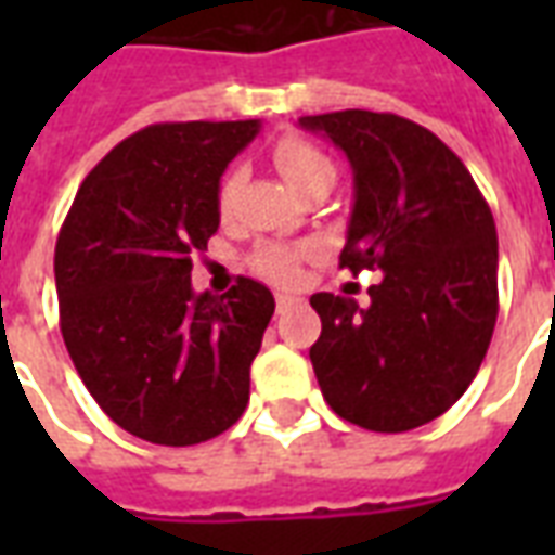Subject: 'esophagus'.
<instances>
[{"instance_id":"esophagus-1","label":"esophagus","mask_w":555,"mask_h":555,"mask_svg":"<svg viewBox=\"0 0 555 555\" xmlns=\"http://www.w3.org/2000/svg\"><path fill=\"white\" fill-rule=\"evenodd\" d=\"M297 297H291V294H276V309L279 312H288L291 306H297Z\"/></svg>"}]
</instances>
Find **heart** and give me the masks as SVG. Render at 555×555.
Instances as JSON below:
<instances>
[{"label":"heart","instance_id":"obj_1","mask_svg":"<svg viewBox=\"0 0 555 555\" xmlns=\"http://www.w3.org/2000/svg\"><path fill=\"white\" fill-rule=\"evenodd\" d=\"M273 163L276 169L285 175V181L294 186V190H306L312 186L314 181H336V166L333 159L326 157L321 147H314L312 142L297 137L279 139L273 145ZM237 190H241V169H229L222 178H219L217 186V207L219 214H229L234 207V198H237ZM297 261H300V253L288 246V243H264L261 249H255L253 255V270L258 276L270 279V282H279V285H288L297 279Z\"/></svg>","mask_w":555,"mask_h":555}]
</instances>
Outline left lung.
<instances>
[{
    "mask_svg": "<svg viewBox=\"0 0 555 555\" xmlns=\"http://www.w3.org/2000/svg\"><path fill=\"white\" fill-rule=\"evenodd\" d=\"M300 125L333 139L353 169L338 267L384 273L369 309L312 294L318 386L360 428H418L464 396L488 353L500 312L493 214L461 157L416 121L341 109Z\"/></svg>",
    "mask_w": 555,
    "mask_h": 555,
    "instance_id": "left-lung-1",
    "label": "left lung"
}]
</instances>
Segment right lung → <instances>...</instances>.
<instances>
[{
  "mask_svg": "<svg viewBox=\"0 0 555 555\" xmlns=\"http://www.w3.org/2000/svg\"><path fill=\"white\" fill-rule=\"evenodd\" d=\"M258 121L151 125L86 175L55 241L59 326L82 384L118 428L195 446L249 404L273 294L241 276L193 294V255L219 229L217 186Z\"/></svg>",
  "mask_w": 555,
  "mask_h": 555,
  "instance_id": "obj_1",
  "label": "right lung"
}]
</instances>
